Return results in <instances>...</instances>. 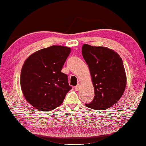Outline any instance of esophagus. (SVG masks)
I'll list each match as a JSON object with an SVG mask.
<instances>
[{"label": "esophagus", "instance_id": "esophagus-1", "mask_svg": "<svg viewBox=\"0 0 146 146\" xmlns=\"http://www.w3.org/2000/svg\"><path fill=\"white\" fill-rule=\"evenodd\" d=\"M75 90H76V91H78V90H79V88H80V84H77V85L75 87Z\"/></svg>", "mask_w": 146, "mask_h": 146}]
</instances>
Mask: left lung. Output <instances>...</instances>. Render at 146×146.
I'll use <instances>...</instances> for the list:
<instances>
[{"instance_id": "obj_1", "label": "left lung", "mask_w": 146, "mask_h": 146, "mask_svg": "<svg viewBox=\"0 0 146 146\" xmlns=\"http://www.w3.org/2000/svg\"><path fill=\"white\" fill-rule=\"evenodd\" d=\"M82 54L89 67L94 87V100L86 106L103 110L119 100L124 93L127 77L123 61L114 50L84 44Z\"/></svg>"}]
</instances>
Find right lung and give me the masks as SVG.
<instances>
[{
    "label": "right lung",
    "instance_id": "1",
    "mask_svg": "<svg viewBox=\"0 0 146 146\" xmlns=\"http://www.w3.org/2000/svg\"><path fill=\"white\" fill-rule=\"evenodd\" d=\"M70 52L69 47L52 45L34 52L25 61L21 88L26 100L36 109L45 112L55 109L72 88L68 75L61 72Z\"/></svg>",
    "mask_w": 146,
    "mask_h": 146
}]
</instances>
